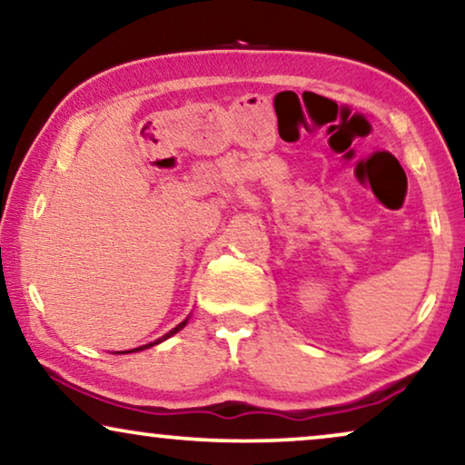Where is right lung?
<instances>
[{
	"label": "right lung",
	"mask_w": 465,
	"mask_h": 465,
	"mask_svg": "<svg viewBox=\"0 0 465 465\" xmlns=\"http://www.w3.org/2000/svg\"><path fill=\"white\" fill-rule=\"evenodd\" d=\"M188 320H190V315H188V317H186V320H183L182 323H177V326H175L173 330H169V332H167V334H164V336H161V339H156L154 342H148V345H142V347L129 349V351H116V353H135V351H143V349H150V347H154V345H158V342L167 341V339H171V336H173V334H177V332H180V330H182V328H183V326H186V323H188Z\"/></svg>",
	"instance_id": "add662e5"
}]
</instances>
